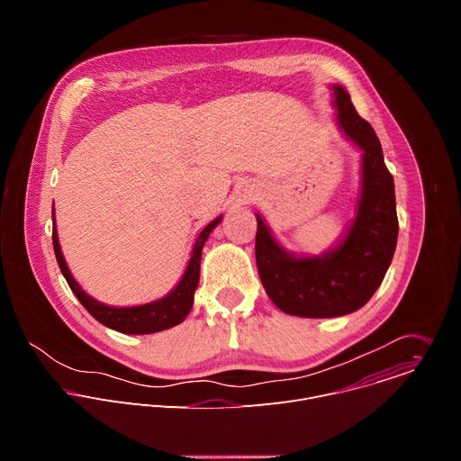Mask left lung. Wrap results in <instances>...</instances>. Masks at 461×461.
Wrapping results in <instances>:
<instances>
[{
  "label": "left lung",
  "instance_id": "obj_1",
  "mask_svg": "<svg viewBox=\"0 0 461 461\" xmlns=\"http://www.w3.org/2000/svg\"><path fill=\"white\" fill-rule=\"evenodd\" d=\"M338 123L363 151L357 215L345 239L321 257H295L257 215L255 258L268 297L290 315L339 317L365 306L383 283L398 242L393 178L372 125L363 120L350 95L332 86Z\"/></svg>",
  "mask_w": 461,
  "mask_h": 461
}]
</instances>
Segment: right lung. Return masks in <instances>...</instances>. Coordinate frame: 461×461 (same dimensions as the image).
<instances>
[{
  "instance_id": "right-lung-1",
  "label": "right lung",
  "mask_w": 461,
  "mask_h": 461,
  "mask_svg": "<svg viewBox=\"0 0 461 461\" xmlns=\"http://www.w3.org/2000/svg\"><path fill=\"white\" fill-rule=\"evenodd\" d=\"M54 217V213H52ZM222 221V217H217L212 221L201 235L196 237V242L191 251V258L187 262V268L180 279V283L171 290L166 297L140 304V306H129V308H116V306H107L87 295L82 286L75 281L71 276L68 265H65V258L58 242V233H56V222L52 226V246H54V255L58 260V267L68 281L69 288L73 294L78 297V301L84 304V308L104 326L111 328V330H116L120 334H155L167 330V328L182 322L185 315L191 312L193 306V294L199 286V277H201V257H203V248L206 239L210 237L212 230Z\"/></svg>"
}]
</instances>
